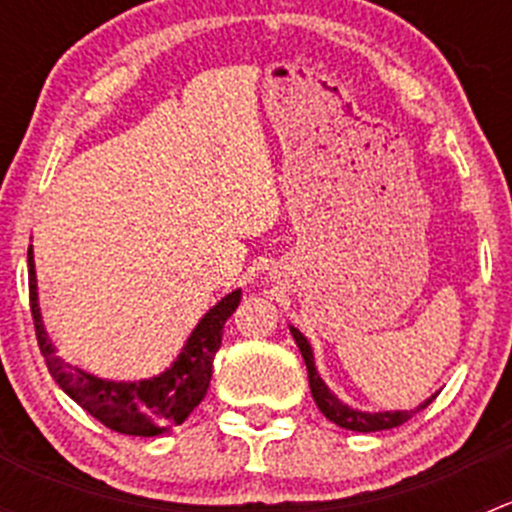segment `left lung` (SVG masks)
<instances>
[{"label": "left lung", "instance_id": "obj_1", "mask_svg": "<svg viewBox=\"0 0 512 512\" xmlns=\"http://www.w3.org/2000/svg\"><path fill=\"white\" fill-rule=\"evenodd\" d=\"M289 332H292L294 342H297L299 352H302L304 364H307L309 389H312L314 404L319 406V411H322V414L327 416L329 421L337 423V426L349 428V431H361V433L386 431V428H396V426H401V423H406L411 416L418 414L421 409H426V406L431 404L433 399H436V396H431V399L423 401V404L414 411H384V414H366V411H356V409H352V406L342 404V401H339L337 396L329 391V386L324 384L322 379H319L317 369H314L312 347H309L307 339L302 337V332H299V329H294V327H289Z\"/></svg>", "mask_w": 512, "mask_h": 512}]
</instances>
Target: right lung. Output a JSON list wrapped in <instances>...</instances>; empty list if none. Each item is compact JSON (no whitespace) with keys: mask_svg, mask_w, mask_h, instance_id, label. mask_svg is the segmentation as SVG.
<instances>
[{"mask_svg":"<svg viewBox=\"0 0 512 512\" xmlns=\"http://www.w3.org/2000/svg\"><path fill=\"white\" fill-rule=\"evenodd\" d=\"M29 257V304L36 329L41 356H44L49 374L56 384L76 401L84 411H89L96 421L111 431L126 436H160L168 428L178 426L190 411L205 399L213 376V359L223 344V327L235 307L240 304V289L220 299L208 314L198 322L193 334L185 342L183 352L173 361L168 371L146 381H103L98 376L86 374L76 366L66 364L56 356L49 337L41 324L39 304H36V275L32 247Z\"/></svg>","mask_w":512,"mask_h":512,"instance_id":"add662e5","label":"right lung"}]
</instances>
